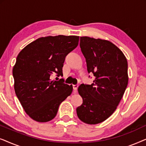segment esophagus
<instances>
[{
    "label": "esophagus",
    "instance_id": "esophagus-1",
    "mask_svg": "<svg viewBox=\"0 0 146 146\" xmlns=\"http://www.w3.org/2000/svg\"><path fill=\"white\" fill-rule=\"evenodd\" d=\"M78 87V85H73V90L74 92H76Z\"/></svg>",
    "mask_w": 146,
    "mask_h": 146
}]
</instances>
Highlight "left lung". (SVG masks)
<instances>
[{"instance_id": "8db88e82", "label": "left lung", "mask_w": 146, "mask_h": 146, "mask_svg": "<svg viewBox=\"0 0 146 146\" xmlns=\"http://www.w3.org/2000/svg\"><path fill=\"white\" fill-rule=\"evenodd\" d=\"M81 51L87 70L95 76L91 85L81 84L78 93L83 102L76 108L78 118L88 124H97L116 110L127 83V62L123 53L106 40L80 37Z\"/></svg>"}]
</instances>
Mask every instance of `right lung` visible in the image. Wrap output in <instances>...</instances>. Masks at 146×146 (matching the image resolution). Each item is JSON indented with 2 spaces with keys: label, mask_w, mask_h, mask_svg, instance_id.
Wrapping results in <instances>:
<instances>
[{
  "label": "right lung",
  "mask_w": 146,
  "mask_h": 146,
  "mask_svg": "<svg viewBox=\"0 0 146 146\" xmlns=\"http://www.w3.org/2000/svg\"><path fill=\"white\" fill-rule=\"evenodd\" d=\"M79 36L41 37L20 52L13 69L14 88L25 112L38 122L54 118L59 106L72 92V85L52 80L62 74L65 58L78 45Z\"/></svg>",
  "instance_id": "obj_1"
}]
</instances>
